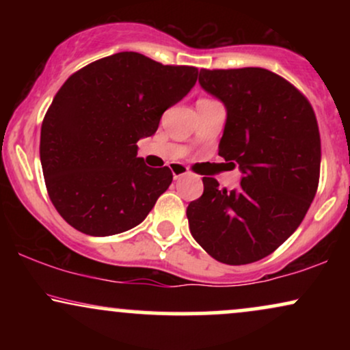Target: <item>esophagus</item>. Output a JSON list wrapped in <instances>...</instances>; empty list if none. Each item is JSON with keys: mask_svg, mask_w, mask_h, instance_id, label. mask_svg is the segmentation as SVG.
<instances>
[{"mask_svg": "<svg viewBox=\"0 0 350 350\" xmlns=\"http://www.w3.org/2000/svg\"><path fill=\"white\" fill-rule=\"evenodd\" d=\"M171 171H172V176H174V179H180L183 176L189 174V170L186 166H183V164H172Z\"/></svg>", "mask_w": 350, "mask_h": 350, "instance_id": "1", "label": "esophagus"}]
</instances>
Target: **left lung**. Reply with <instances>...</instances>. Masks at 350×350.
<instances>
[{
	"label": "left lung",
	"instance_id": "8db88e82",
	"mask_svg": "<svg viewBox=\"0 0 350 350\" xmlns=\"http://www.w3.org/2000/svg\"><path fill=\"white\" fill-rule=\"evenodd\" d=\"M199 82L227 107L219 154L243 172L240 187L204 192L187 206L191 234L217 262H258L303 222L321 172V136L309 100L262 67L200 69Z\"/></svg>",
	"mask_w": 350,
	"mask_h": 350
}]
</instances>
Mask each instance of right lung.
Returning a JSON list of instances; mask_svg holds the SVG:
<instances>
[{
    "mask_svg": "<svg viewBox=\"0 0 350 350\" xmlns=\"http://www.w3.org/2000/svg\"><path fill=\"white\" fill-rule=\"evenodd\" d=\"M198 74V67L118 52L64 82L42 120L39 154L51 202L69 226L107 237L146 219L172 172L136 158V143L156 133Z\"/></svg>",
    "mask_w": 350,
    "mask_h": 350,
    "instance_id": "right-lung-1",
    "label": "right lung"
}]
</instances>
